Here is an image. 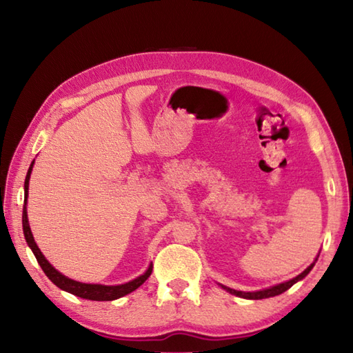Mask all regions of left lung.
<instances>
[{"mask_svg": "<svg viewBox=\"0 0 353 353\" xmlns=\"http://www.w3.org/2000/svg\"><path fill=\"white\" fill-rule=\"evenodd\" d=\"M314 264H311L308 268L305 270L303 273H301L299 276H296L294 279H291L288 282H283V283H279L276 285V287H272V288H267V290H262V291H254V292H243V291H236V290H232V288H228V287H223L224 290H228L230 294H235L238 297H244V299H254V301H258V299H267V297H274L277 294H282L283 291H287L288 288H291L292 285H294L296 282H299L301 279H303V277L308 274L311 270H312Z\"/></svg>", "mask_w": 353, "mask_h": 353, "instance_id": "8db88e82", "label": "left lung"}]
</instances>
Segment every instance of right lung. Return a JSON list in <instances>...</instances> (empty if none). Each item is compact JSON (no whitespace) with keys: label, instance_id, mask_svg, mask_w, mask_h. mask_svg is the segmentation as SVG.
I'll return each instance as SVG.
<instances>
[{"label":"right lung","instance_id":"add662e5","mask_svg":"<svg viewBox=\"0 0 353 353\" xmlns=\"http://www.w3.org/2000/svg\"><path fill=\"white\" fill-rule=\"evenodd\" d=\"M32 168H33V163L30 165L27 177H26V183H24V190H26L24 200L26 201H27V196H28V181H30V172H32ZM22 229H24V236H26L27 244L30 245V249L33 250L37 262H39V265L43 270V273L48 276V279L52 283H54L56 287L68 291V292H71V294L77 296V297L89 299V301H115V299H119V297H123L125 294H129V292H132V291L137 290L138 287H141V285L148 279L150 274H152L153 267L150 265L147 272L142 276L137 277V279H133V281L123 283V285H112V287H109V285L81 283V282H77V281L68 279V277L63 276L62 273H59L57 270L52 267L47 259H45L42 252L39 250V247L36 245L33 235H32V230H30V226H28L26 206H24V209H22Z\"/></svg>","mask_w":353,"mask_h":353}]
</instances>
